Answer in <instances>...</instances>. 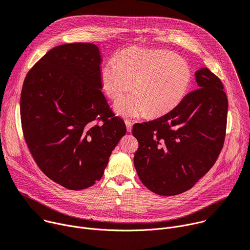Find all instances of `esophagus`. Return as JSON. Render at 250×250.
<instances>
[{
    "label": "esophagus",
    "mask_w": 250,
    "mask_h": 250,
    "mask_svg": "<svg viewBox=\"0 0 250 250\" xmlns=\"http://www.w3.org/2000/svg\"><path fill=\"white\" fill-rule=\"evenodd\" d=\"M125 125H126V130L128 131V132H130L131 131V127H132V124L129 122V121H125Z\"/></svg>",
    "instance_id": "1"
}]
</instances>
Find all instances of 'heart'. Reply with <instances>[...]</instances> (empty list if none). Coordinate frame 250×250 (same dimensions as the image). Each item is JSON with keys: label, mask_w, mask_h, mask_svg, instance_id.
<instances>
[{"label": "heart", "mask_w": 250, "mask_h": 250, "mask_svg": "<svg viewBox=\"0 0 250 250\" xmlns=\"http://www.w3.org/2000/svg\"><path fill=\"white\" fill-rule=\"evenodd\" d=\"M100 78L111 100L135 88L137 93L115 104L119 115L131 118L146 112L157 117L172 110L188 94L192 75L188 63L173 52L134 47L123 51L118 60L106 61Z\"/></svg>", "instance_id": "obj_1"}]
</instances>
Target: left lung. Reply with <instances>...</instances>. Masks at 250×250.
<instances>
[{
  "label": "left lung",
  "instance_id": "8db88e82",
  "mask_svg": "<svg viewBox=\"0 0 250 250\" xmlns=\"http://www.w3.org/2000/svg\"><path fill=\"white\" fill-rule=\"evenodd\" d=\"M195 78L198 88L176 107L132 126L139 142L135 169L142 183L160 195L190 189L213 167L224 144L229 102L223 84L207 67Z\"/></svg>",
  "mask_w": 250,
  "mask_h": 250
}]
</instances>
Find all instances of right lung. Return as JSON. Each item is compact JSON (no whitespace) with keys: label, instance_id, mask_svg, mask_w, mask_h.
<instances>
[{"label":"right lung","instance_id":"obj_1","mask_svg":"<svg viewBox=\"0 0 250 250\" xmlns=\"http://www.w3.org/2000/svg\"><path fill=\"white\" fill-rule=\"evenodd\" d=\"M100 64L96 44H61L33 65L22 83L27 146L40 169L67 189H84L101 179L126 132L102 93Z\"/></svg>","mask_w":250,"mask_h":250}]
</instances>
